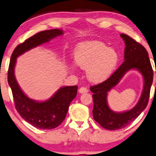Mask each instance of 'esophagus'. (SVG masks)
I'll return each instance as SVG.
<instances>
[{"mask_svg":"<svg viewBox=\"0 0 156 156\" xmlns=\"http://www.w3.org/2000/svg\"><path fill=\"white\" fill-rule=\"evenodd\" d=\"M87 92H88V90L84 87H82L79 89V93H87Z\"/></svg>","mask_w":156,"mask_h":156,"instance_id":"esophagus-1","label":"esophagus"}]
</instances>
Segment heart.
Listing matches in <instances>:
<instances>
[{
  "label": "heart",
  "instance_id": "obj_1",
  "mask_svg": "<svg viewBox=\"0 0 156 156\" xmlns=\"http://www.w3.org/2000/svg\"><path fill=\"white\" fill-rule=\"evenodd\" d=\"M74 57L78 66L87 69V77L93 82L108 78L119 61L117 52L99 41L80 43L74 50Z\"/></svg>",
  "mask_w": 156,
  "mask_h": 156
}]
</instances>
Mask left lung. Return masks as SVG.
Segmentation results:
<instances>
[{
	"instance_id": "left-lung-1",
	"label": "left lung",
	"mask_w": 156,
	"mask_h": 156,
	"mask_svg": "<svg viewBox=\"0 0 156 156\" xmlns=\"http://www.w3.org/2000/svg\"><path fill=\"white\" fill-rule=\"evenodd\" d=\"M121 37L124 40L126 45L124 61L110 77L90 88L93 93V118L102 127L108 130H116L126 127L140 116L148 103L153 80V68L146 49L126 34H121ZM132 68L139 70L144 76V88L141 98L138 104L131 110L123 113H116L111 111L107 105V92L118 83L125 73Z\"/></svg>"
}]
</instances>
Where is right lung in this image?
<instances>
[{
  "mask_svg": "<svg viewBox=\"0 0 156 156\" xmlns=\"http://www.w3.org/2000/svg\"><path fill=\"white\" fill-rule=\"evenodd\" d=\"M62 34V30L58 29L38 32L17 45L11 56L8 82L12 91L17 112L29 124L41 129H54L63 122L71 102L76 96L77 86L63 87L48 101L37 102L29 98L19 87L15 78L14 66L19 55Z\"/></svg>",
  "mask_w": 156,
  "mask_h": 156,
  "instance_id": "obj_1",
  "label": "right lung"
}]
</instances>
